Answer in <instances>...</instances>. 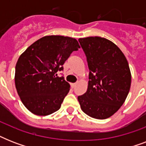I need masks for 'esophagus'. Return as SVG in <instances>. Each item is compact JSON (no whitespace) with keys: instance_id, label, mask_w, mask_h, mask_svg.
Here are the masks:
<instances>
[{"instance_id":"34e87169","label":"esophagus","mask_w":146,"mask_h":146,"mask_svg":"<svg viewBox=\"0 0 146 146\" xmlns=\"http://www.w3.org/2000/svg\"><path fill=\"white\" fill-rule=\"evenodd\" d=\"M70 85H71V87H72V88H74V87L76 86V83H71Z\"/></svg>"}]
</instances>
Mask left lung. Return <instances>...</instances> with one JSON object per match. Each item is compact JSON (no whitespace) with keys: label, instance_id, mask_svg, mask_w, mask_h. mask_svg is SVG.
Returning a JSON list of instances; mask_svg holds the SVG:
<instances>
[{"label":"left lung","instance_id":"8db88e82","mask_svg":"<svg viewBox=\"0 0 146 146\" xmlns=\"http://www.w3.org/2000/svg\"><path fill=\"white\" fill-rule=\"evenodd\" d=\"M89 69L87 91L78 96L82 111L104 120L113 115L127 98L131 73L127 58L113 42L95 36L79 39Z\"/></svg>","mask_w":146,"mask_h":146}]
</instances>
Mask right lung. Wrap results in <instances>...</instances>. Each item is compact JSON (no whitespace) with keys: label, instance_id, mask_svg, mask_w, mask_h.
<instances>
[{"label":"right lung","instance_id":"add662e5","mask_svg":"<svg viewBox=\"0 0 146 146\" xmlns=\"http://www.w3.org/2000/svg\"><path fill=\"white\" fill-rule=\"evenodd\" d=\"M80 48L77 40L61 35L41 38L19 56L15 70V86L24 106L38 116L59 110L70 86L58 70L73 50Z\"/></svg>","mask_w":146,"mask_h":146}]
</instances>
